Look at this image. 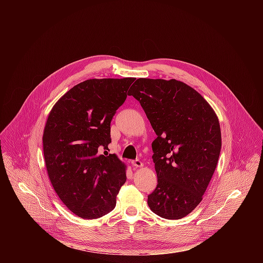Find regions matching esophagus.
Listing matches in <instances>:
<instances>
[{
	"instance_id": "esophagus-1",
	"label": "esophagus",
	"mask_w": 263,
	"mask_h": 263,
	"mask_svg": "<svg viewBox=\"0 0 263 263\" xmlns=\"http://www.w3.org/2000/svg\"><path fill=\"white\" fill-rule=\"evenodd\" d=\"M131 163H132V165H133L134 167H136V168L143 166V163H142L139 159H135V160H133Z\"/></svg>"
}]
</instances>
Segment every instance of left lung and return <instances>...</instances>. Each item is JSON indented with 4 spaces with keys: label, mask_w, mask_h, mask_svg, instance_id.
<instances>
[{
    "label": "left lung",
    "mask_w": 263,
    "mask_h": 263,
    "mask_svg": "<svg viewBox=\"0 0 263 263\" xmlns=\"http://www.w3.org/2000/svg\"><path fill=\"white\" fill-rule=\"evenodd\" d=\"M129 95L139 101L157 135L152 158L158 183L147 205L163 218H182L200 204L215 171L218 119L197 90L175 79L139 78Z\"/></svg>",
    "instance_id": "1"
}]
</instances>
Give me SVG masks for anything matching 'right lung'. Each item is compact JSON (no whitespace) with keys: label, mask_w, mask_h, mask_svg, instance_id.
<instances>
[{"label":"right lung","mask_w":263,"mask_h":263,"mask_svg":"<svg viewBox=\"0 0 263 263\" xmlns=\"http://www.w3.org/2000/svg\"><path fill=\"white\" fill-rule=\"evenodd\" d=\"M134 80L83 81L62 96L48 117L43 142L50 181L62 203L82 218L114 210L126 182V164L101 151L107 153L111 120Z\"/></svg>","instance_id":"right-lung-1"}]
</instances>
